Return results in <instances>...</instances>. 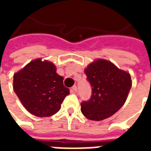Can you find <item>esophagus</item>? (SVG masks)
Listing matches in <instances>:
<instances>
[{"label":"esophagus","instance_id":"esophagus-1","mask_svg":"<svg viewBox=\"0 0 151 151\" xmlns=\"http://www.w3.org/2000/svg\"><path fill=\"white\" fill-rule=\"evenodd\" d=\"M71 91H72V92H73V93H76V92L78 91V88H77V86H73L72 87V89H71Z\"/></svg>","mask_w":151,"mask_h":151}]
</instances>
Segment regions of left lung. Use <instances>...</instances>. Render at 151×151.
Returning a JSON list of instances; mask_svg holds the SVG:
<instances>
[{
    "label": "left lung",
    "instance_id": "8db88e82",
    "mask_svg": "<svg viewBox=\"0 0 151 151\" xmlns=\"http://www.w3.org/2000/svg\"><path fill=\"white\" fill-rule=\"evenodd\" d=\"M92 95L81 103V111L87 119L103 120L111 116L125 103L132 82L129 73L106 60L98 59L85 69Z\"/></svg>",
    "mask_w": 151,
    "mask_h": 151
}]
</instances>
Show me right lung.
I'll list each match as a JSON object with an SVG mask.
<instances>
[{"label":"right lung","instance_id":"right-lung-1","mask_svg":"<svg viewBox=\"0 0 151 151\" xmlns=\"http://www.w3.org/2000/svg\"><path fill=\"white\" fill-rule=\"evenodd\" d=\"M52 63L36 59L14 75V90L24 108L39 117L51 116L59 111L69 95Z\"/></svg>","mask_w":151,"mask_h":151}]
</instances>
